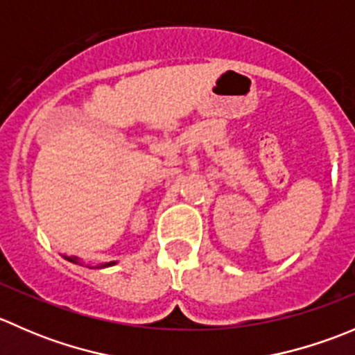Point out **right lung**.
<instances>
[{
    "instance_id": "right-lung-1",
    "label": "right lung",
    "mask_w": 355,
    "mask_h": 355,
    "mask_svg": "<svg viewBox=\"0 0 355 355\" xmlns=\"http://www.w3.org/2000/svg\"><path fill=\"white\" fill-rule=\"evenodd\" d=\"M65 259L70 261V263H75V264H82V263H78V259H77V257H67V256H65ZM113 264H116V263H114V261H111V263L99 264V266H96V268H108V266H113ZM89 268H91V266H89Z\"/></svg>"
}]
</instances>
